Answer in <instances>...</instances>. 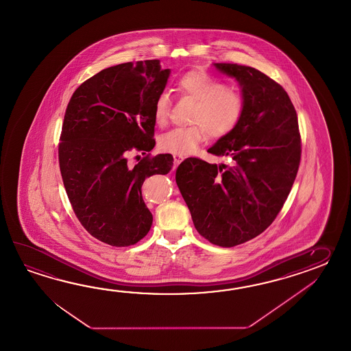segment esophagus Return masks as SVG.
Returning <instances> with one entry per match:
<instances>
[{
  "mask_svg": "<svg viewBox=\"0 0 351 351\" xmlns=\"http://www.w3.org/2000/svg\"><path fill=\"white\" fill-rule=\"evenodd\" d=\"M173 159H174V165H179L184 160V157H182V156H179V154H174Z\"/></svg>",
  "mask_w": 351,
  "mask_h": 351,
  "instance_id": "esophagus-1",
  "label": "esophagus"
}]
</instances>
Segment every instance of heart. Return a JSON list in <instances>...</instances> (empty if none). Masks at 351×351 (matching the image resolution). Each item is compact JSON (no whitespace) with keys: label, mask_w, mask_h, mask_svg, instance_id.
Listing matches in <instances>:
<instances>
[{"label":"heart","mask_w":351,"mask_h":351,"mask_svg":"<svg viewBox=\"0 0 351 351\" xmlns=\"http://www.w3.org/2000/svg\"><path fill=\"white\" fill-rule=\"evenodd\" d=\"M179 94L195 100L191 127L174 128L160 135L159 149L165 153L186 156L197 149L208 133L213 138L231 134L239 127L245 99L237 90L227 88L226 82L204 70H191L177 80ZM171 110V95L162 91L154 101V121L165 125Z\"/></svg>","instance_id":"1"}]
</instances>
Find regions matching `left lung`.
<instances>
[{"mask_svg":"<svg viewBox=\"0 0 351 351\" xmlns=\"http://www.w3.org/2000/svg\"><path fill=\"white\" fill-rule=\"evenodd\" d=\"M239 82L243 117L208 153L231 157V167L198 158L182 162L176 182L194 227L210 243L233 247L261 234L284 207L298 174V114L284 88L254 67L215 64Z\"/></svg>","mask_w":351,"mask_h":351,"instance_id":"8db88e82","label":"left lung"}]
</instances>
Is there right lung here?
Instances as JSON below:
<instances>
[{"mask_svg": "<svg viewBox=\"0 0 351 351\" xmlns=\"http://www.w3.org/2000/svg\"><path fill=\"white\" fill-rule=\"evenodd\" d=\"M169 74L159 60L108 67L82 82L67 104L59 144L64 186L82 227L110 246L147 236L153 216L143 182L172 169L171 154H148L134 167L127 158L154 148V101Z\"/></svg>", "mask_w": 351, "mask_h": 351, "instance_id": "add662e5", "label": "right lung"}]
</instances>
